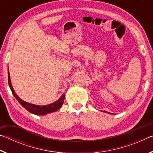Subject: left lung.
Instances as JSON below:
<instances>
[{"label": "left lung", "mask_w": 153, "mask_h": 153, "mask_svg": "<svg viewBox=\"0 0 153 153\" xmlns=\"http://www.w3.org/2000/svg\"><path fill=\"white\" fill-rule=\"evenodd\" d=\"M105 112H106V113H108V112H107V111H105Z\"/></svg>", "instance_id": "8db88e82"}]
</instances>
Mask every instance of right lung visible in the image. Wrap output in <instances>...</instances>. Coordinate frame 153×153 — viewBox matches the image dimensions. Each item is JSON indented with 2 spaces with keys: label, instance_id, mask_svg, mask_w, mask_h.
Listing matches in <instances>:
<instances>
[{
  "label": "right lung",
  "instance_id": "1",
  "mask_svg": "<svg viewBox=\"0 0 153 153\" xmlns=\"http://www.w3.org/2000/svg\"><path fill=\"white\" fill-rule=\"evenodd\" d=\"M8 81H9V86L10 87V88H11V92L15 97V98H16L17 101L19 102L20 104L25 108V109L27 110L31 113L35 114V115H45L48 113L55 112V111L59 110L63 104V102L65 100L64 94L62 95L61 98H59V100H56V101L47 105L40 106V105H36L33 104H31V103H28L27 102L24 101V100L21 99V98L16 94V93L15 92L12 86L11 79H10L9 69H8Z\"/></svg>",
  "mask_w": 153,
  "mask_h": 153
}]
</instances>
